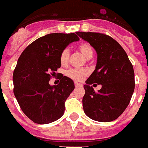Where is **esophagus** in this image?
Wrapping results in <instances>:
<instances>
[{"label":"esophagus","mask_w":148,"mask_h":148,"mask_svg":"<svg viewBox=\"0 0 148 148\" xmlns=\"http://www.w3.org/2000/svg\"><path fill=\"white\" fill-rule=\"evenodd\" d=\"M75 87H82L83 85H82L81 84L78 83V82H75Z\"/></svg>","instance_id":"esophagus-1"}]
</instances>
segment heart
I'll return each mask as SVG.
<instances>
[{
  "mask_svg": "<svg viewBox=\"0 0 148 148\" xmlns=\"http://www.w3.org/2000/svg\"><path fill=\"white\" fill-rule=\"evenodd\" d=\"M79 51L81 52L82 54L84 55L87 59H90L93 57L94 50L92 46H90L89 43L82 42L78 46ZM69 49L68 48L64 49L60 55V61L62 65H66L69 62ZM87 72L85 69H71L69 71H67L66 75L69 78L73 79L76 81L82 80L85 75H87Z\"/></svg>",
  "mask_w": 148,
  "mask_h": 148,
  "instance_id": "heart-1",
  "label": "heart"
}]
</instances>
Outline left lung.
<instances>
[{
	"label": "left lung",
	"instance_id": "1",
	"mask_svg": "<svg viewBox=\"0 0 148 148\" xmlns=\"http://www.w3.org/2000/svg\"><path fill=\"white\" fill-rule=\"evenodd\" d=\"M97 53L95 69L84 85L83 107L90 119L100 122L116 120L129 106L135 88V75L128 55L116 40L95 32H76ZM102 85L95 92L90 86Z\"/></svg>",
	"mask_w": 148,
	"mask_h": 148
}]
</instances>
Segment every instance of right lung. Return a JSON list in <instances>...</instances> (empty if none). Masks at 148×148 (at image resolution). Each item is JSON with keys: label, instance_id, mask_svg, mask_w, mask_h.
Here are the masks:
<instances>
[{"label": "right lung", "instance_id": "obj_1", "mask_svg": "<svg viewBox=\"0 0 148 148\" xmlns=\"http://www.w3.org/2000/svg\"><path fill=\"white\" fill-rule=\"evenodd\" d=\"M79 40L74 33L46 34L31 43L18 59L12 77L14 95L23 112L34 123L49 124L63 116L74 82L63 75L57 86L49 82L61 67L62 50Z\"/></svg>", "mask_w": 148, "mask_h": 148}]
</instances>
